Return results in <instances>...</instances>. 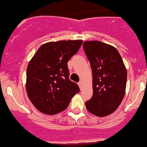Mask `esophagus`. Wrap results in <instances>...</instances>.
<instances>
[{
    "label": "esophagus",
    "mask_w": 147,
    "mask_h": 147,
    "mask_svg": "<svg viewBox=\"0 0 147 147\" xmlns=\"http://www.w3.org/2000/svg\"><path fill=\"white\" fill-rule=\"evenodd\" d=\"M78 86H79L80 88H81V87H82V85H83V82L81 81H80L79 82H78Z\"/></svg>",
    "instance_id": "esophagus-1"
}]
</instances>
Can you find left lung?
Instances as JSON below:
<instances>
[{"instance_id": "left-lung-1", "label": "left lung", "mask_w": 147, "mask_h": 147, "mask_svg": "<svg viewBox=\"0 0 147 147\" xmlns=\"http://www.w3.org/2000/svg\"><path fill=\"white\" fill-rule=\"evenodd\" d=\"M84 52L91 65L93 96L86 101L87 110L97 117H106L117 110L126 91L127 72L117 49L98 41H85Z\"/></svg>"}]
</instances>
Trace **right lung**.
Listing matches in <instances>:
<instances>
[{"label":"right lung","mask_w":147,"mask_h":147,"mask_svg":"<svg viewBox=\"0 0 147 147\" xmlns=\"http://www.w3.org/2000/svg\"><path fill=\"white\" fill-rule=\"evenodd\" d=\"M82 43L81 40H70L44 43L29 62L26 91L40 112L52 115L63 111L79 92L78 86L69 79L67 63Z\"/></svg>","instance_id":"obj_1"}]
</instances>
